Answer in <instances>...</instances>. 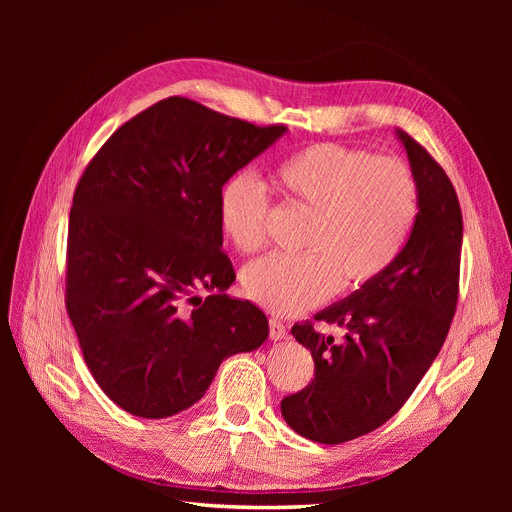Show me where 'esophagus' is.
<instances>
[{"label": "esophagus", "instance_id": "1", "mask_svg": "<svg viewBox=\"0 0 512 512\" xmlns=\"http://www.w3.org/2000/svg\"><path fill=\"white\" fill-rule=\"evenodd\" d=\"M284 336H286V326L282 324L280 319L272 317V319H270V338H272V340H282Z\"/></svg>", "mask_w": 512, "mask_h": 512}]
</instances>
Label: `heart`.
I'll use <instances>...</instances> for the list:
<instances>
[{"mask_svg": "<svg viewBox=\"0 0 512 512\" xmlns=\"http://www.w3.org/2000/svg\"><path fill=\"white\" fill-rule=\"evenodd\" d=\"M274 182L284 199L311 211L307 253L270 255L242 274L247 297L276 315H297L338 290H359L396 261L419 215V184L396 157L338 143H317L282 159ZM265 191L255 176H230L218 197L224 236L240 253L267 245Z\"/></svg>", "mask_w": 512, "mask_h": 512, "instance_id": "1", "label": "heart"}]
</instances>
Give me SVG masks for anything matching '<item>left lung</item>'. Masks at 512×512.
I'll return each mask as SVG.
<instances>
[{"instance_id": "left-lung-1", "label": "left lung", "mask_w": 512, "mask_h": 512, "mask_svg": "<svg viewBox=\"0 0 512 512\" xmlns=\"http://www.w3.org/2000/svg\"><path fill=\"white\" fill-rule=\"evenodd\" d=\"M419 184L415 228L388 272L315 315L346 330L342 340L311 321L292 336L311 351L315 378L282 398V417L307 440L342 444L384 425L438 357L459 303L463 213L438 161L398 130Z\"/></svg>"}]
</instances>
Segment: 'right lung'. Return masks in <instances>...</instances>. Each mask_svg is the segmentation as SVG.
<instances>
[{
  "instance_id": "right-lung-1",
  "label": "right lung",
  "mask_w": 512,
  "mask_h": 512,
  "mask_svg": "<svg viewBox=\"0 0 512 512\" xmlns=\"http://www.w3.org/2000/svg\"><path fill=\"white\" fill-rule=\"evenodd\" d=\"M286 126H255L168 97L122 124L72 197L66 311L99 388L124 411L164 419L205 394L220 363L267 338V317L228 297L222 184ZM219 292L203 302L192 290Z\"/></svg>"
}]
</instances>
